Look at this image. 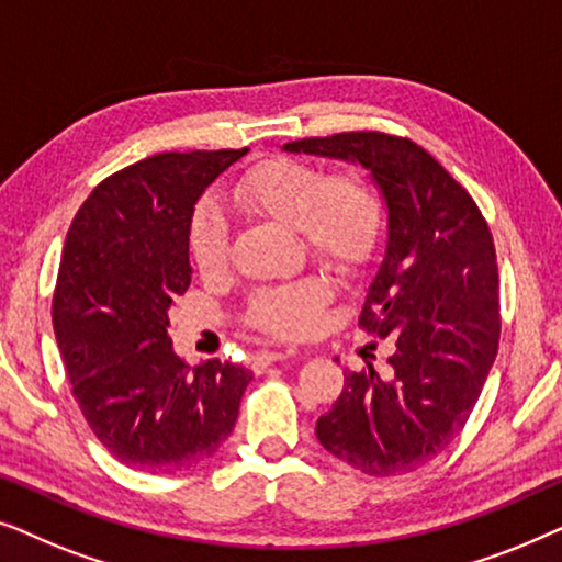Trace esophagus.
Returning <instances> with one entry per match:
<instances>
[{"mask_svg": "<svg viewBox=\"0 0 562 562\" xmlns=\"http://www.w3.org/2000/svg\"><path fill=\"white\" fill-rule=\"evenodd\" d=\"M289 356V350H281V348H263V350H258L256 352V366L260 368V366H268V363H273V360H281V358H286Z\"/></svg>", "mask_w": 562, "mask_h": 562, "instance_id": "obj_1", "label": "esophagus"}]
</instances>
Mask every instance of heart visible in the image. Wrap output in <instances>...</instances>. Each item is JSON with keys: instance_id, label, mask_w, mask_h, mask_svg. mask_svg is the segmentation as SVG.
I'll return each mask as SVG.
<instances>
[{"instance_id": "heart-1", "label": "heart", "mask_w": 562, "mask_h": 562, "mask_svg": "<svg viewBox=\"0 0 562 562\" xmlns=\"http://www.w3.org/2000/svg\"><path fill=\"white\" fill-rule=\"evenodd\" d=\"M240 210L294 227L306 250L337 271H356L375 250L383 227L381 199L356 171L327 173L296 158L252 166L229 189ZM189 256L214 279L229 266V227L217 206L202 204L189 222ZM329 283L319 276L260 289L250 296L248 322L260 333L299 340L317 333Z\"/></svg>"}]
</instances>
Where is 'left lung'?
Listing matches in <instances>:
<instances>
[{
  "label": "left lung",
  "mask_w": 562,
  "mask_h": 562,
  "mask_svg": "<svg viewBox=\"0 0 562 562\" xmlns=\"http://www.w3.org/2000/svg\"><path fill=\"white\" fill-rule=\"evenodd\" d=\"M368 168L389 212L386 252L358 325L391 345L389 371L345 373L317 440L360 473L417 471L460 435L498 350V271L473 196L409 137L375 130L283 145ZM375 345V342H373Z\"/></svg>",
  "instance_id": "8db88e82"
}]
</instances>
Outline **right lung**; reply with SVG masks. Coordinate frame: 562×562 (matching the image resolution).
<instances>
[{
    "instance_id": "obj_1",
    "label": "right lung",
    "mask_w": 562,
    "mask_h": 562,
    "mask_svg": "<svg viewBox=\"0 0 562 562\" xmlns=\"http://www.w3.org/2000/svg\"><path fill=\"white\" fill-rule=\"evenodd\" d=\"M240 150L158 153L106 176L68 227L53 329L74 398L97 440L143 473L189 471L233 432L248 368H191L168 310L191 283L196 199Z\"/></svg>"
}]
</instances>
